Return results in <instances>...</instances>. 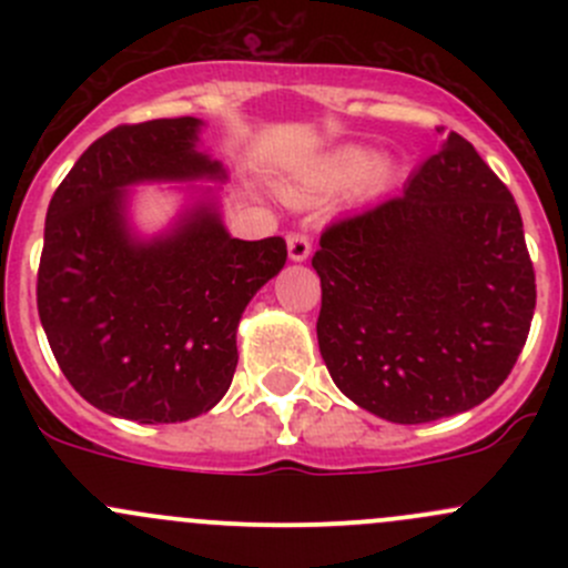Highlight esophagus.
I'll list each match as a JSON object with an SVG mask.
<instances>
[{"instance_id": "1", "label": "esophagus", "mask_w": 568, "mask_h": 568, "mask_svg": "<svg viewBox=\"0 0 568 568\" xmlns=\"http://www.w3.org/2000/svg\"><path fill=\"white\" fill-rule=\"evenodd\" d=\"M311 236L307 233H291L288 236V255L291 261H307L311 257Z\"/></svg>"}]
</instances>
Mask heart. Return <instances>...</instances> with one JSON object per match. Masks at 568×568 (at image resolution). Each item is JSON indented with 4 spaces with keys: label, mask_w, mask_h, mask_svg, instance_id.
<instances>
[{
    "label": "heart",
    "mask_w": 568,
    "mask_h": 568,
    "mask_svg": "<svg viewBox=\"0 0 568 568\" xmlns=\"http://www.w3.org/2000/svg\"><path fill=\"white\" fill-rule=\"evenodd\" d=\"M395 178V164L390 159H379L374 162V153L363 145H343L335 151L324 153L316 162L300 170L288 183H285V194L291 200H311L318 194L337 192V189L354 186L363 181L365 189L379 192Z\"/></svg>",
    "instance_id": "b5f03b06"
}]
</instances>
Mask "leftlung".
<instances>
[{
  "label": "left lung",
  "instance_id": "1",
  "mask_svg": "<svg viewBox=\"0 0 568 568\" xmlns=\"http://www.w3.org/2000/svg\"><path fill=\"white\" fill-rule=\"evenodd\" d=\"M318 244V348L354 404L415 426L508 379L536 274L511 192L462 134H445L404 194L332 222Z\"/></svg>",
  "mask_w": 568,
  "mask_h": 568
}]
</instances>
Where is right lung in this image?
Returning a JSON list of instances; mask_svg holds the SVG:
<instances>
[{
    "label": "right lung",
    "instance_id": "obj_1",
    "mask_svg": "<svg viewBox=\"0 0 568 568\" xmlns=\"http://www.w3.org/2000/svg\"><path fill=\"white\" fill-rule=\"evenodd\" d=\"M197 118L118 125L79 156L45 211L38 316L73 390L136 423H181L220 404L236 374L244 307L285 266L280 236L233 239L211 205L136 242L125 186L225 178L197 151Z\"/></svg>",
    "mask_w": 568,
    "mask_h": 568
}]
</instances>
